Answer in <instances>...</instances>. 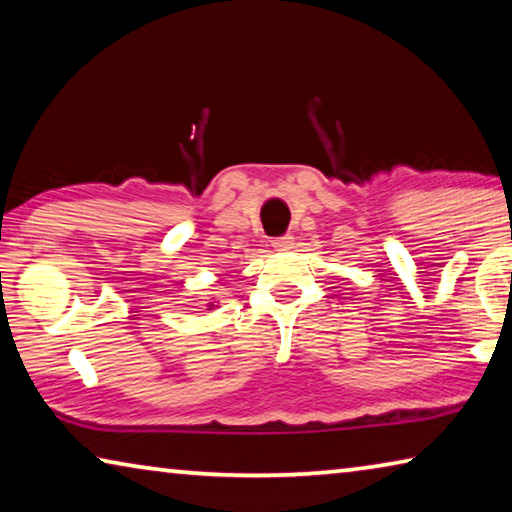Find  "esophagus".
Returning a JSON list of instances; mask_svg holds the SVG:
<instances>
[{
  "label": "esophagus",
  "mask_w": 512,
  "mask_h": 512,
  "mask_svg": "<svg viewBox=\"0 0 512 512\" xmlns=\"http://www.w3.org/2000/svg\"><path fill=\"white\" fill-rule=\"evenodd\" d=\"M293 246V237L291 235H282L273 239V248L275 250H289Z\"/></svg>",
  "instance_id": "obj_1"
}]
</instances>
